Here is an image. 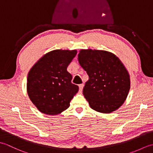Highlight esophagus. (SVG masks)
<instances>
[{
	"label": "esophagus",
	"instance_id": "esophagus-1",
	"mask_svg": "<svg viewBox=\"0 0 153 153\" xmlns=\"http://www.w3.org/2000/svg\"><path fill=\"white\" fill-rule=\"evenodd\" d=\"M83 86H84L83 84H80V85H79V91L80 92H82Z\"/></svg>",
	"mask_w": 153,
	"mask_h": 153
}]
</instances>
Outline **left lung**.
I'll list each match as a JSON object with an SVG mask.
<instances>
[{
  "label": "left lung",
  "mask_w": 153,
  "mask_h": 153,
  "mask_svg": "<svg viewBox=\"0 0 153 153\" xmlns=\"http://www.w3.org/2000/svg\"><path fill=\"white\" fill-rule=\"evenodd\" d=\"M78 61L89 76L83 94L91 108L105 114L118 109L130 89L129 75L121 60L108 51L82 49Z\"/></svg>",
  "instance_id": "8db88e82"
}]
</instances>
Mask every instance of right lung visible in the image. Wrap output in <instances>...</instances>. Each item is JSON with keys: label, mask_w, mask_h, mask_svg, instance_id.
<instances>
[{"label": "right lung", "mask_w": 153, "mask_h": 153, "mask_svg": "<svg viewBox=\"0 0 153 153\" xmlns=\"http://www.w3.org/2000/svg\"><path fill=\"white\" fill-rule=\"evenodd\" d=\"M76 50H54L42 56L28 73L27 91L39 111L57 115L70 106L79 90L71 83L67 67L76 56Z\"/></svg>", "instance_id": "right-lung-1"}]
</instances>
